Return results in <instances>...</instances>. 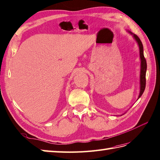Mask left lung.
Listing matches in <instances>:
<instances>
[{"mask_svg": "<svg viewBox=\"0 0 160 160\" xmlns=\"http://www.w3.org/2000/svg\"><path fill=\"white\" fill-rule=\"evenodd\" d=\"M129 34L133 36V39L136 40L139 47V51H140V92L138 99L142 96L143 92L145 89L146 86V72H147V61L146 59L144 58V52H143V46L142 43L141 42L140 39L136 35L133 34V32L129 31H127ZM137 99V100H138ZM122 115V114H121Z\"/></svg>", "mask_w": 160, "mask_h": 160, "instance_id": "obj_1", "label": "left lung"}]
</instances>
